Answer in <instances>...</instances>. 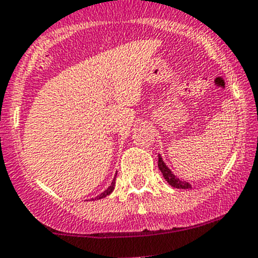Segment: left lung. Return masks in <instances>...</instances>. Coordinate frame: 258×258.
<instances>
[{"label":"left lung","instance_id":"8db88e82","mask_svg":"<svg viewBox=\"0 0 258 258\" xmlns=\"http://www.w3.org/2000/svg\"><path fill=\"white\" fill-rule=\"evenodd\" d=\"M159 169H160V171L162 172V175H164L165 180H166V181L169 182L171 186L177 187V189H189V187H191L190 186L189 182L181 181V180L177 179V177L175 176L171 171H170V169L166 166V165H165L164 160L161 159V156H159Z\"/></svg>","mask_w":258,"mask_h":258}]
</instances>
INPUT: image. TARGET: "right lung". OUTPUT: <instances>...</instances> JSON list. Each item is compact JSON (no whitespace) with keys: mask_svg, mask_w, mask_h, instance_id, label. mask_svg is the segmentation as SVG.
Listing matches in <instances>:
<instances>
[{"mask_svg":"<svg viewBox=\"0 0 258 258\" xmlns=\"http://www.w3.org/2000/svg\"><path fill=\"white\" fill-rule=\"evenodd\" d=\"M114 185H116V180H114V179H113V181H112V184H111V185H109V186H108V187H107V189H106V190H104V191H103V192H101V194H99V196H98V197H96V198H94V199H96V201H98V199H102V198H106V197H107V196H109V194H111V192H112V191H113V189H114ZM94 199H93V201H94Z\"/></svg>","mask_w":258,"mask_h":258,"instance_id":"right-lung-1","label":"right lung"}]
</instances>
